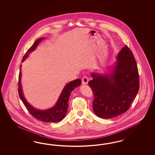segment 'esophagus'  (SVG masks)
Segmentation results:
<instances>
[{"label":"esophagus","instance_id":"obj_1","mask_svg":"<svg viewBox=\"0 0 155 155\" xmlns=\"http://www.w3.org/2000/svg\"><path fill=\"white\" fill-rule=\"evenodd\" d=\"M88 81H89V78H88V77L87 76H84V77H82V84H87Z\"/></svg>","mask_w":155,"mask_h":155}]
</instances>
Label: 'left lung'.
<instances>
[{
	"label": "left lung",
	"mask_w": 155,
	"mask_h": 155,
	"mask_svg": "<svg viewBox=\"0 0 155 155\" xmlns=\"http://www.w3.org/2000/svg\"><path fill=\"white\" fill-rule=\"evenodd\" d=\"M117 60L112 73H92L93 80L89 82L94 95L93 111L101 118L110 119L127 111L139 89L136 61L127 45L119 52Z\"/></svg>",
	"instance_id": "left-lung-1"
}]
</instances>
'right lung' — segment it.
<instances>
[{
  "label": "right lung",
  "instance_id": "obj_1",
  "mask_svg": "<svg viewBox=\"0 0 155 155\" xmlns=\"http://www.w3.org/2000/svg\"><path fill=\"white\" fill-rule=\"evenodd\" d=\"M44 38H40L34 42L33 45L28 49V51L24 54L22 61H23L25 58L28 56V54L30 52L34 51L37 47L39 42L41 41ZM21 65L20 67V72H19V81H18V93L19 96L23 102L25 107L27 108L28 111L33 116V117L36 118L38 120L42 121L43 122H60L62 119L65 117L66 114L68 111V106H69V98L71 95V93L75 87L79 86L81 84V80L80 79L73 81L69 84L66 85L64 89L62 90L61 95L58 99L56 105L52 108L41 111L38 110L37 109L33 107L28 102L26 101L25 98L24 97L21 85Z\"/></svg>",
  "mask_w": 155,
  "mask_h": 155
}]
</instances>
